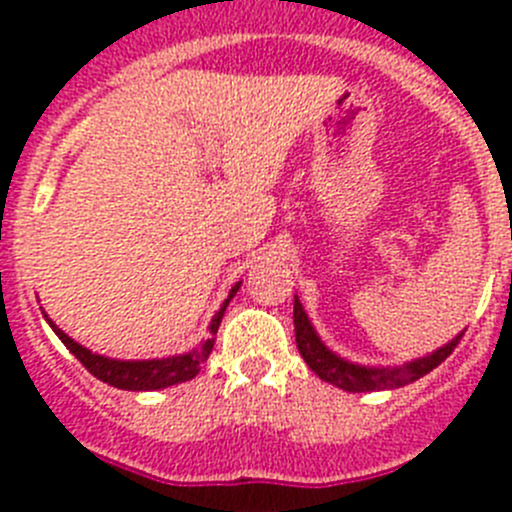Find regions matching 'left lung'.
<instances>
[{
  "mask_svg": "<svg viewBox=\"0 0 512 512\" xmlns=\"http://www.w3.org/2000/svg\"><path fill=\"white\" fill-rule=\"evenodd\" d=\"M295 338L297 348H300L302 359L307 361L312 372L318 374L325 382L336 384L346 392H374V390H395L402 384H410L415 379H420L423 374L433 372L441 361H446L451 356L456 346H459L461 336H456L454 341L446 343L443 348L433 351L431 356H423V359L413 361L408 366H400V369H366L359 364H348V361L338 359L333 351L323 346V341L318 338V333L312 330L310 320H307L305 310H302L300 300L295 297Z\"/></svg>",
  "mask_w": 512,
  "mask_h": 512,
  "instance_id": "obj_1",
  "label": "left lung"
}]
</instances>
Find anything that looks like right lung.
Masks as SVG:
<instances>
[{"label": "right lung", "mask_w": 512, "mask_h": 512, "mask_svg": "<svg viewBox=\"0 0 512 512\" xmlns=\"http://www.w3.org/2000/svg\"><path fill=\"white\" fill-rule=\"evenodd\" d=\"M238 287H241V284H235V287L230 289V295H228V300H225V305L220 307L215 318H212V323H210L212 338H207L200 348H194V351H189V354L171 356V359H153V361L104 359V356H97V354H92V351H87L84 346H79L74 338L66 336V333H63L58 325H53L51 320H48V323H51V328L56 330V336L66 343V348H69L71 354H74L76 359L84 364V369H87L89 374H94L99 382H107L110 387H117V390H130V392L161 390V387H171V384L187 382V379L197 377L200 366L205 364L207 356L212 354V346H215V333H217V328H220V320H223V315H225V307H228V302L233 300V295L238 292Z\"/></svg>", "instance_id": "add662e5"}]
</instances>
